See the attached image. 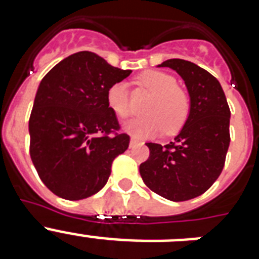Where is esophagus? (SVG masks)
<instances>
[{
  "mask_svg": "<svg viewBox=\"0 0 259 259\" xmlns=\"http://www.w3.org/2000/svg\"><path fill=\"white\" fill-rule=\"evenodd\" d=\"M137 143H139V140H136V139H135V137H132L131 141H130V146H131V148H132V146L136 145Z\"/></svg>",
  "mask_w": 259,
  "mask_h": 259,
  "instance_id": "34e87169",
  "label": "esophagus"
}]
</instances>
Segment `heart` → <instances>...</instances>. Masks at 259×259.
<instances>
[{
    "label": "heart",
    "mask_w": 259,
    "mask_h": 259,
    "mask_svg": "<svg viewBox=\"0 0 259 259\" xmlns=\"http://www.w3.org/2000/svg\"><path fill=\"white\" fill-rule=\"evenodd\" d=\"M137 80L140 85L152 93V98L145 106L148 115L125 123L124 131L135 137H150L163 131L166 135L180 132L191 114L188 93L176 85L175 77L163 71H145ZM106 102L118 118H128L131 114V105L127 84L118 81L110 85Z\"/></svg>",
    "instance_id": "b5f03b06"
}]
</instances>
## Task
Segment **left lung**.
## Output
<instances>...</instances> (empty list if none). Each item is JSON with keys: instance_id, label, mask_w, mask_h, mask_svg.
<instances>
[{"instance_id": "left-lung-1", "label": "left lung", "mask_w": 259, "mask_h": 259, "mask_svg": "<svg viewBox=\"0 0 259 259\" xmlns=\"http://www.w3.org/2000/svg\"><path fill=\"white\" fill-rule=\"evenodd\" d=\"M159 67L172 68L183 77L191 114L170 144L146 143L150 154L140 164V175L154 193L180 202L205 193L221 175L231 141V111L221 83L206 70L176 58Z\"/></svg>"}]
</instances>
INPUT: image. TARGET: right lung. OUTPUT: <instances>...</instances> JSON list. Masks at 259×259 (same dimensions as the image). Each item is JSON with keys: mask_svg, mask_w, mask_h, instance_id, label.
<instances>
[{"mask_svg": "<svg viewBox=\"0 0 259 259\" xmlns=\"http://www.w3.org/2000/svg\"><path fill=\"white\" fill-rule=\"evenodd\" d=\"M131 70L79 52L41 80L29 116V155L49 191L70 201L101 191L111 164L130 145L106 102L110 85Z\"/></svg>", "mask_w": 259, "mask_h": 259, "instance_id": "add662e5", "label": "right lung"}]
</instances>
